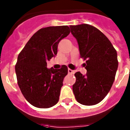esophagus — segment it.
Instances as JSON below:
<instances>
[{"label":"esophagus","instance_id":"esophagus-1","mask_svg":"<svg viewBox=\"0 0 130 130\" xmlns=\"http://www.w3.org/2000/svg\"><path fill=\"white\" fill-rule=\"evenodd\" d=\"M73 71L72 70V69H68V73H69V74H73Z\"/></svg>","mask_w":130,"mask_h":130}]
</instances>
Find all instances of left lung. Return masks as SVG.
<instances>
[{"label":"left lung","mask_w":130,"mask_h":130,"mask_svg":"<svg viewBox=\"0 0 130 130\" xmlns=\"http://www.w3.org/2000/svg\"><path fill=\"white\" fill-rule=\"evenodd\" d=\"M71 33L77 40L80 57L86 60V74L75 73L73 92L84 105L98 104L109 93L118 67L117 51L99 29L88 24L71 25Z\"/></svg>","instance_id":"1"}]
</instances>
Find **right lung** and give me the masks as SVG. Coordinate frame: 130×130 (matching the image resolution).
Returning a JSON list of instances; mask_svg holds the SVG:
<instances>
[{
  "mask_svg": "<svg viewBox=\"0 0 130 130\" xmlns=\"http://www.w3.org/2000/svg\"><path fill=\"white\" fill-rule=\"evenodd\" d=\"M70 33L67 25L42 28L34 34L19 53L15 65L17 83L31 105L47 109L58 103L67 66L55 69L47 61L57 54L61 40Z\"/></svg>",
  "mask_w": 130,
  "mask_h": 130,
  "instance_id": "1",
  "label": "right lung"
}]
</instances>
